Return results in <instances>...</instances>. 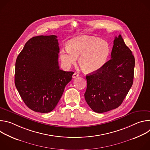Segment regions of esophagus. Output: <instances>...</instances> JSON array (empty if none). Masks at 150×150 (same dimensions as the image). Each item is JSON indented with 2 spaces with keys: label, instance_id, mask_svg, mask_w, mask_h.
<instances>
[{
  "label": "esophagus",
  "instance_id": "34e87169",
  "mask_svg": "<svg viewBox=\"0 0 150 150\" xmlns=\"http://www.w3.org/2000/svg\"><path fill=\"white\" fill-rule=\"evenodd\" d=\"M78 76H79V75H78L77 73L75 72V73L73 74V75H72V78H76V77H78Z\"/></svg>",
  "mask_w": 150,
  "mask_h": 150
}]
</instances>
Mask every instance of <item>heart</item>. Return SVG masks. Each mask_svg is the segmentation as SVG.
Returning a JSON list of instances; mask_svg holds the SVG:
<instances>
[{
	"label": "heart",
	"mask_w": 150,
	"mask_h": 150,
	"mask_svg": "<svg viewBox=\"0 0 150 150\" xmlns=\"http://www.w3.org/2000/svg\"><path fill=\"white\" fill-rule=\"evenodd\" d=\"M110 53L109 44L105 40L90 36H79L70 40L67 47L61 49L60 58L63 65L69 68L79 57L83 70L93 73L100 70Z\"/></svg>",
	"instance_id": "heart-1"
}]
</instances>
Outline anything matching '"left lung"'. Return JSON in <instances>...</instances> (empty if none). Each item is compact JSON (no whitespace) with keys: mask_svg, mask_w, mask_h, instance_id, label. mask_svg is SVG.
<instances>
[{"mask_svg":"<svg viewBox=\"0 0 150 150\" xmlns=\"http://www.w3.org/2000/svg\"><path fill=\"white\" fill-rule=\"evenodd\" d=\"M135 58L121 36L115 37L111 59L98 71L87 75L85 101L95 112L117 108L133 84Z\"/></svg>","mask_w":150,"mask_h":150,"instance_id":"8db88e82","label":"left lung"}]
</instances>
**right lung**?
I'll list each match as a JSON object with an SVG mask.
<instances>
[{
  "label": "right lung",
  "mask_w": 150,
  "mask_h": 150,
  "mask_svg": "<svg viewBox=\"0 0 150 150\" xmlns=\"http://www.w3.org/2000/svg\"><path fill=\"white\" fill-rule=\"evenodd\" d=\"M57 36L33 37L25 43L15 63V84L24 103L32 110L52 112L73 72L59 69Z\"/></svg>",
  "instance_id": "obj_1"
}]
</instances>
